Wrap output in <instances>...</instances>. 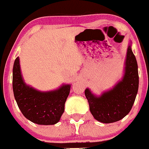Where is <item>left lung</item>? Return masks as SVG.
I'll return each instance as SVG.
<instances>
[{"mask_svg":"<svg viewBox=\"0 0 149 149\" xmlns=\"http://www.w3.org/2000/svg\"><path fill=\"white\" fill-rule=\"evenodd\" d=\"M138 87L137 63L130 45L127 48L125 74L122 81L101 96H95L89 89L85 90L91 113L96 120L102 123H113L121 120L131 111Z\"/></svg>","mask_w":149,"mask_h":149,"instance_id":"left-lung-1","label":"left lung"}]
</instances>
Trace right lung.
<instances>
[{"label": "right lung", "mask_w": 149, "mask_h": 149, "mask_svg": "<svg viewBox=\"0 0 149 149\" xmlns=\"http://www.w3.org/2000/svg\"><path fill=\"white\" fill-rule=\"evenodd\" d=\"M70 84L56 90L40 92L27 86L22 78L19 57L14 62L13 89L15 99L22 114L38 125H54L60 121L70 93Z\"/></svg>", "instance_id": "right-lung-1"}]
</instances>
